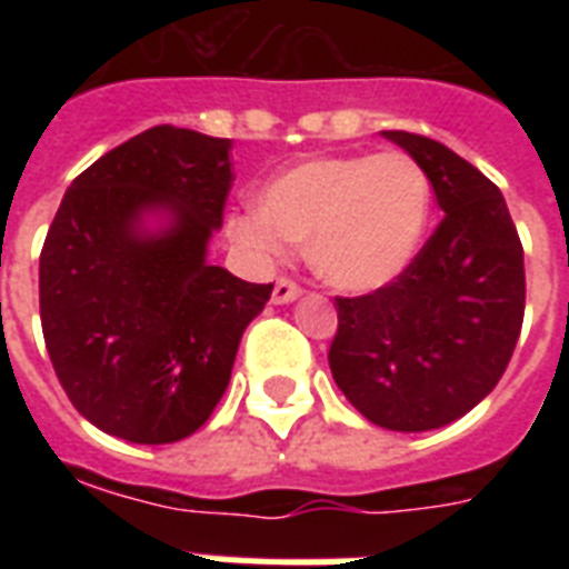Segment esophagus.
Instances as JSON below:
<instances>
[{
  "label": "esophagus",
  "instance_id": "1",
  "mask_svg": "<svg viewBox=\"0 0 569 569\" xmlns=\"http://www.w3.org/2000/svg\"><path fill=\"white\" fill-rule=\"evenodd\" d=\"M298 295H301V286L292 283V280H286V277H280V280L274 283V292H271V301L289 303V301H295Z\"/></svg>",
  "mask_w": 569,
  "mask_h": 569
}]
</instances>
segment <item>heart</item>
<instances>
[{
    "mask_svg": "<svg viewBox=\"0 0 569 569\" xmlns=\"http://www.w3.org/2000/svg\"><path fill=\"white\" fill-rule=\"evenodd\" d=\"M431 218V180L413 156H321L286 168L259 191V212L236 214L230 236L257 257L283 241L342 292H375L405 274Z\"/></svg>",
    "mask_w": 569,
    "mask_h": 569,
    "instance_id": "b5f03b06",
    "label": "heart"
}]
</instances>
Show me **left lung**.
I'll list each match as a JSON object with an SVG mask.
<instances>
[{
    "label": "left lung",
    "instance_id": "obj_1",
    "mask_svg": "<svg viewBox=\"0 0 569 569\" xmlns=\"http://www.w3.org/2000/svg\"><path fill=\"white\" fill-rule=\"evenodd\" d=\"M383 138L422 164L440 227L398 280L337 298L328 363L337 387L389 431H433L469 413L508 369L526 312L522 244L502 191L440 141Z\"/></svg>",
    "mask_w": 569,
    "mask_h": 569
}]
</instances>
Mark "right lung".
Wrapping results in <instances>:
<instances>
[{
    "label": "right lung",
    "mask_w": 569,
    "mask_h": 569,
    "mask_svg": "<svg viewBox=\"0 0 569 569\" xmlns=\"http://www.w3.org/2000/svg\"><path fill=\"white\" fill-rule=\"evenodd\" d=\"M230 150V138L147 129L79 173L49 227V360L76 410L111 437L162 446L194 433L271 298V283L206 259L232 189Z\"/></svg>",
    "instance_id": "1"
}]
</instances>
